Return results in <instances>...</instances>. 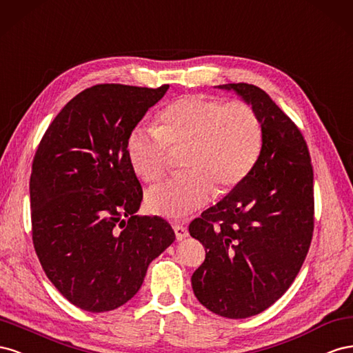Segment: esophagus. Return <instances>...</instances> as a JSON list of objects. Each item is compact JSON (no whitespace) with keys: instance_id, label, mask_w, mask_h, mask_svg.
Masks as SVG:
<instances>
[{"instance_id":"obj_1","label":"esophagus","mask_w":353,"mask_h":353,"mask_svg":"<svg viewBox=\"0 0 353 353\" xmlns=\"http://www.w3.org/2000/svg\"><path fill=\"white\" fill-rule=\"evenodd\" d=\"M173 229H174V232H176L177 241H182V239H185V238L189 235L188 228L183 226V225H174Z\"/></svg>"}]
</instances>
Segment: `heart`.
Masks as SVG:
<instances>
[{
    "instance_id": "b5f03b06",
    "label": "heart",
    "mask_w": 353,
    "mask_h": 353,
    "mask_svg": "<svg viewBox=\"0 0 353 353\" xmlns=\"http://www.w3.org/2000/svg\"><path fill=\"white\" fill-rule=\"evenodd\" d=\"M168 146L186 148V171L149 189L146 208L177 220L204 207L214 188L226 194L244 182L260 158L263 124L254 106L244 100L186 94L159 110L157 127L130 132L128 164L140 179L155 183L168 170Z\"/></svg>"
}]
</instances>
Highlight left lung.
<instances>
[{
	"instance_id": "obj_1",
	"label": "left lung",
	"mask_w": 353,
	"mask_h": 353,
	"mask_svg": "<svg viewBox=\"0 0 353 353\" xmlns=\"http://www.w3.org/2000/svg\"><path fill=\"white\" fill-rule=\"evenodd\" d=\"M251 103L263 146L243 183L189 225L205 248L192 275L199 303L230 319L260 314L283 296L303 265L314 235V168L299 127L263 90L225 84Z\"/></svg>"
}]
</instances>
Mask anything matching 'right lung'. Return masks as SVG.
<instances>
[{
  "instance_id": "1",
  "label": "right lung",
  "mask_w": 353,
  "mask_h": 353,
  "mask_svg": "<svg viewBox=\"0 0 353 353\" xmlns=\"http://www.w3.org/2000/svg\"><path fill=\"white\" fill-rule=\"evenodd\" d=\"M168 87L85 88L38 145L29 180L34 248L47 278L83 310L127 303L176 239L164 219L136 214L143 190L125 150L130 132Z\"/></svg>"
}]
</instances>
